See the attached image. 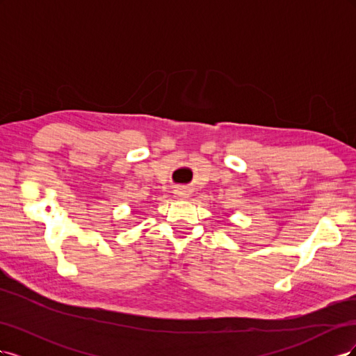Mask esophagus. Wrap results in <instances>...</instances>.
<instances>
[{"mask_svg": "<svg viewBox=\"0 0 356 356\" xmlns=\"http://www.w3.org/2000/svg\"><path fill=\"white\" fill-rule=\"evenodd\" d=\"M174 196L177 199H186V197H188V191L184 188H177V190H174Z\"/></svg>", "mask_w": 356, "mask_h": 356, "instance_id": "obj_1", "label": "esophagus"}]
</instances>
